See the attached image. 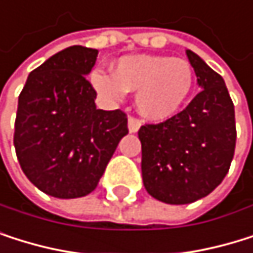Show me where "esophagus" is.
I'll use <instances>...</instances> for the list:
<instances>
[{
	"instance_id": "34e87169",
	"label": "esophagus",
	"mask_w": 253,
	"mask_h": 253,
	"mask_svg": "<svg viewBox=\"0 0 253 253\" xmlns=\"http://www.w3.org/2000/svg\"><path fill=\"white\" fill-rule=\"evenodd\" d=\"M142 126V121H138L137 118H129L128 119V129L129 132H137Z\"/></svg>"
}]
</instances>
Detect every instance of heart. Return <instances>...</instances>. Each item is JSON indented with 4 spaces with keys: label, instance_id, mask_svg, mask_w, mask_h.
<instances>
[{
    "label": "heart",
    "instance_id": "obj_1",
    "mask_svg": "<svg viewBox=\"0 0 253 253\" xmlns=\"http://www.w3.org/2000/svg\"><path fill=\"white\" fill-rule=\"evenodd\" d=\"M90 83L108 101L135 92V107L152 121H164L181 108L193 87V69L182 58L134 54L116 60L113 74L93 71Z\"/></svg>",
    "mask_w": 253,
    "mask_h": 253
}]
</instances>
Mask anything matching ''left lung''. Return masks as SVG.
<instances>
[{"instance_id": "8db88e82", "label": "left lung", "mask_w": 253, "mask_h": 253, "mask_svg": "<svg viewBox=\"0 0 253 253\" xmlns=\"http://www.w3.org/2000/svg\"><path fill=\"white\" fill-rule=\"evenodd\" d=\"M201 92L181 113L138 129L146 192L166 204L205 198L226 176L235 149V113L223 78L193 51Z\"/></svg>"}]
</instances>
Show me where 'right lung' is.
I'll return each mask as SVG.
<instances>
[{"mask_svg":"<svg viewBox=\"0 0 253 253\" xmlns=\"http://www.w3.org/2000/svg\"><path fill=\"white\" fill-rule=\"evenodd\" d=\"M98 49L69 46L30 72L18 99L13 143L25 176L43 193L74 199L92 193L128 119L96 108L85 80Z\"/></svg>","mask_w":253,"mask_h":253,"instance_id":"add662e5","label":"right lung"}]
</instances>
